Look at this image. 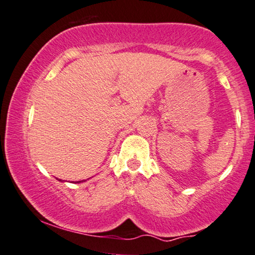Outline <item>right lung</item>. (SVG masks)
<instances>
[{"instance_id": "obj_1", "label": "right lung", "mask_w": 255, "mask_h": 255, "mask_svg": "<svg viewBox=\"0 0 255 255\" xmlns=\"http://www.w3.org/2000/svg\"><path fill=\"white\" fill-rule=\"evenodd\" d=\"M59 181H62V179H59ZM80 182H84V181H79V182H76V183H80Z\"/></svg>"}]
</instances>
